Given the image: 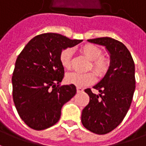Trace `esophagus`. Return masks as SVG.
<instances>
[{"label": "esophagus", "instance_id": "obj_1", "mask_svg": "<svg viewBox=\"0 0 146 146\" xmlns=\"http://www.w3.org/2000/svg\"><path fill=\"white\" fill-rule=\"evenodd\" d=\"M76 92H83V89H82L81 88L77 87L76 88Z\"/></svg>", "mask_w": 146, "mask_h": 146}]
</instances>
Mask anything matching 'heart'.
Returning <instances> with one entry per match:
<instances>
[{"label":"heart","mask_w":146,"mask_h":146,"mask_svg":"<svg viewBox=\"0 0 146 146\" xmlns=\"http://www.w3.org/2000/svg\"><path fill=\"white\" fill-rule=\"evenodd\" d=\"M81 53H83L88 58L91 60L89 70L92 69L96 75L102 77L106 75L110 69V61L104 57H101L102 50L98 46L93 44L84 45L80 49ZM71 58H72V50L66 48L62 50L59 59L60 62L66 70H70L71 68ZM96 76L93 72H88L86 73H70L66 74V80L67 83L74 84L77 87H84L93 84L96 81Z\"/></svg>","instance_id":"b5f03b06"}]
</instances>
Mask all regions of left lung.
I'll return each instance as SVG.
<instances>
[{"instance_id": "left-lung-1", "label": "left lung", "mask_w": 146, "mask_h": 146, "mask_svg": "<svg viewBox=\"0 0 146 146\" xmlns=\"http://www.w3.org/2000/svg\"><path fill=\"white\" fill-rule=\"evenodd\" d=\"M105 46L111 58L110 69L94 88L84 92L89 96L88 104L83 109L81 123L96 134H105L115 129L130 108L135 90V66L130 51L121 42L109 37L88 39Z\"/></svg>"}]
</instances>
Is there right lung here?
Masks as SVG:
<instances>
[{"label":"right lung","instance_id":"obj_1","mask_svg":"<svg viewBox=\"0 0 146 146\" xmlns=\"http://www.w3.org/2000/svg\"><path fill=\"white\" fill-rule=\"evenodd\" d=\"M81 42L45 33L31 39L17 57L12 77L13 101L21 119L31 129L54 126L63 105L76 94L74 84H59L64 77L59 55Z\"/></svg>","mask_w":146,"mask_h":146}]
</instances>
